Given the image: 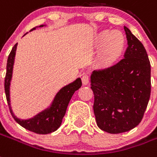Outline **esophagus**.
Segmentation results:
<instances>
[{
	"mask_svg": "<svg viewBox=\"0 0 157 157\" xmlns=\"http://www.w3.org/2000/svg\"><path fill=\"white\" fill-rule=\"evenodd\" d=\"M82 82L83 85H87L89 82V77L87 74H84L82 77Z\"/></svg>",
	"mask_w": 157,
	"mask_h": 157,
	"instance_id": "esophagus-1",
	"label": "esophagus"
}]
</instances>
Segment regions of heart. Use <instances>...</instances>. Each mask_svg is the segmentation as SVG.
Here are the masks:
<instances>
[{
  "label": "heart",
  "mask_w": 157,
  "mask_h": 157,
  "mask_svg": "<svg viewBox=\"0 0 157 157\" xmlns=\"http://www.w3.org/2000/svg\"><path fill=\"white\" fill-rule=\"evenodd\" d=\"M94 44L96 47H101L98 56L99 62L108 65L115 61L122 54L125 39L120 31L103 30L96 36Z\"/></svg>",
  "instance_id": "heart-1"
}]
</instances>
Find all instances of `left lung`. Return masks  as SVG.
<instances>
[{"mask_svg": "<svg viewBox=\"0 0 157 157\" xmlns=\"http://www.w3.org/2000/svg\"><path fill=\"white\" fill-rule=\"evenodd\" d=\"M124 59L90 76L97 124L110 133L133 129L141 122L151 94V65L142 42L124 26Z\"/></svg>", "mask_w": 157, "mask_h": 157, "instance_id": "left-lung-1", "label": "left lung"}]
</instances>
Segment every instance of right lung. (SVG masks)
<instances>
[{
	"label": "right lung",
	"mask_w": 157,
	"mask_h": 157,
	"mask_svg": "<svg viewBox=\"0 0 157 157\" xmlns=\"http://www.w3.org/2000/svg\"><path fill=\"white\" fill-rule=\"evenodd\" d=\"M47 26V24L40 25L39 28ZM37 28V27H36ZM36 28L31 30H35ZM30 31V32H31ZM26 35V34H24ZM18 43L14 45L10 53L6 65V75L5 78V92L6 96L7 102L9 105L10 110L14 120L22 127L28 130L38 133V134H48L56 131L62 124V120L65 116L68 105L74 95L75 91H77L82 86V81L80 78H77L75 81L65 85L57 92L52 99L49 105L41 110L40 112L29 119H19L14 115L11 107L10 101V85L13 78V70H14V59L16 54V49Z\"/></svg>",
	"instance_id": "1"
}]
</instances>
